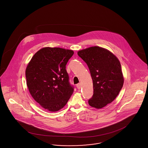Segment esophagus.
I'll return each mask as SVG.
<instances>
[{
	"mask_svg": "<svg viewBox=\"0 0 148 148\" xmlns=\"http://www.w3.org/2000/svg\"><path fill=\"white\" fill-rule=\"evenodd\" d=\"M76 87H77V88L78 90H80L81 88V84H77V85H76Z\"/></svg>",
	"mask_w": 148,
	"mask_h": 148,
	"instance_id": "esophagus-1",
	"label": "esophagus"
}]
</instances>
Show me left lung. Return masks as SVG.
I'll use <instances>...</instances> for the list:
<instances>
[{"label": "left lung", "mask_w": 148, "mask_h": 148, "mask_svg": "<svg viewBox=\"0 0 148 148\" xmlns=\"http://www.w3.org/2000/svg\"><path fill=\"white\" fill-rule=\"evenodd\" d=\"M77 55L87 64L93 81L91 107L100 109L112 103L119 93L124 76L118 58L110 51L94 46L81 50Z\"/></svg>", "instance_id": "1"}]
</instances>
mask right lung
<instances>
[{
  "mask_svg": "<svg viewBox=\"0 0 148 148\" xmlns=\"http://www.w3.org/2000/svg\"><path fill=\"white\" fill-rule=\"evenodd\" d=\"M73 54L72 50L45 47L34 54L27 65L29 91L36 102L48 111L62 108L74 92L66 69Z\"/></svg>",
  "mask_w": 148,
  "mask_h": 148,
  "instance_id": "right-lung-1",
  "label": "right lung"
}]
</instances>
